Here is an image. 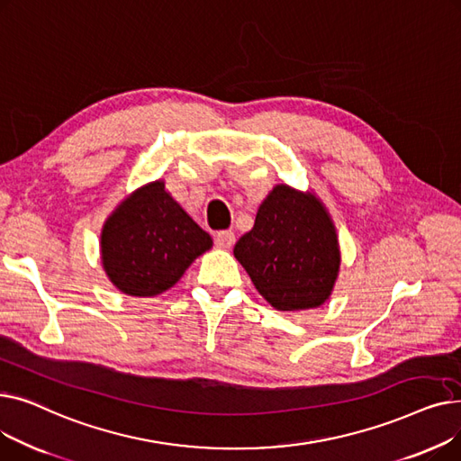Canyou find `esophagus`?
Segmentation results:
<instances>
[{
  "label": "esophagus",
  "instance_id": "1",
  "mask_svg": "<svg viewBox=\"0 0 461 461\" xmlns=\"http://www.w3.org/2000/svg\"><path fill=\"white\" fill-rule=\"evenodd\" d=\"M214 243L218 249H231L235 245V233L231 230L224 231H216L214 235Z\"/></svg>",
  "mask_w": 461,
  "mask_h": 461
}]
</instances>
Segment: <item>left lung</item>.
Segmentation results:
<instances>
[{"label": "left lung", "mask_w": 461, "mask_h": 461, "mask_svg": "<svg viewBox=\"0 0 461 461\" xmlns=\"http://www.w3.org/2000/svg\"><path fill=\"white\" fill-rule=\"evenodd\" d=\"M233 256L259 295L282 312L321 306L340 269V249L325 205L312 192L276 185Z\"/></svg>", "instance_id": "1"}]
</instances>
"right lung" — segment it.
Returning <instances> with one entry per match:
<instances>
[{
    "mask_svg": "<svg viewBox=\"0 0 461 461\" xmlns=\"http://www.w3.org/2000/svg\"><path fill=\"white\" fill-rule=\"evenodd\" d=\"M212 239L153 181L117 205L101 233L103 267L110 282L132 297H155L177 284Z\"/></svg>",
    "mask_w": 461,
    "mask_h": 461,
    "instance_id": "add662e5",
    "label": "right lung"
}]
</instances>
